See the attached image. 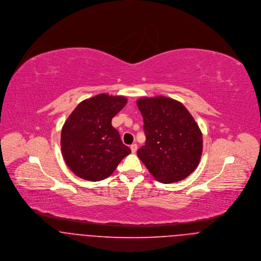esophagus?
Instances as JSON below:
<instances>
[{"label": "esophagus", "mask_w": 261, "mask_h": 261, "mask_svg": "<svg viewBox=\"0 0 261 261\" xmlns=\"http://www.w3.org/2000/svg\"><path fill=\"white\" fill-rule=\"evenodd\" d=\"M130 149H132L133 152H136L137 149H138V145H137V144H133V145L130 146Z\"/></svg>", "instance_id": "esophagus-1"}]
</instances>
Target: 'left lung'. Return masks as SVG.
<instances>
[{"mask_svg": "<svg viewBox=\"0 0 261 261\" xmlns=\"http://www.w3.org/2000/svg\"><path fill=\"white\" fill-rule=\"evenodd\" d=\"M144 118L146 145L138 149L140 160L161 183L182 181L199 165L202 133L186 108L166 97H142L137 101Z\"/></svg>", "mask_w": 261, "mask_h": 261, "instance_id": "8db88e82", "label": "left lung"}]
</instances>
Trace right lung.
I'll use <instances>...</instances> for the list:
<instances>
[{"label": "right lung", "instance_id": "obj_1", "mask_svg": "<svg viewBox=\"0 0 261 261\" xmlns=\"http://www.w3.org/2000/svg\"><path fill=\"white\" fill-rule=\"evenodd\" d=\"M126 102L124 96L101 93L81 101L68 116L61 130V151L79 178L105 180L132 152L112 125V117Z\"/></svg>", "mask_w": 261, "mask_h": 261}]
</instances>
